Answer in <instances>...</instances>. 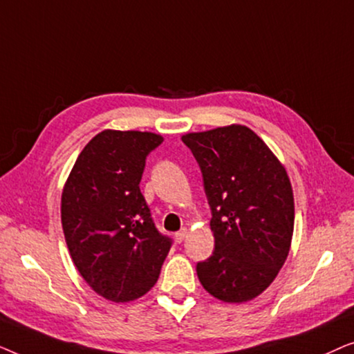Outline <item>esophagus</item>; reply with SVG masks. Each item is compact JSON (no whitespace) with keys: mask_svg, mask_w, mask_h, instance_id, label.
Instances as JSON below:
<instances>
[{"mask_svg":"<svg viewBox=\"0 0 354 354\" xmlns=\"http://www.w3.org/2000/svg\"><path fill=\"white\" fill-rule=\"evenodd\" d=\"M185 236H187V229H182L180 232H177V234L174 235V239H176L177 243H182V241L185 240Z\"/></svg>","mask_w":354,"mask_h":354,"instance_id":"obj_1","label":"esophagus"}]
</instances>
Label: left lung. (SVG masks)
Segmentation results:
<instances>
[{"label":"left lung","mask_w":354,"mask_h":354,"mask_svg":"<svg viewBox=\"0 0 354 354\" xmlns=\"http://www.w3.org/2000/svg\"><path fill=\"white\" fill-rule=\"evenodd\" d=\"M211 207L214 253L196 264L207 293L225 303L264 292L287 259L295 224L287 171L245 125L187 133Z\"/></svg>","instance_id":"8db88e82"}]
</instances>
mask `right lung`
<instances>
[{
	"mask_svg": "<svg viewBox=\"0 0 354 354\" xmlns=\"http://www.w3.org/2000/svg\"><path fill=\"white\" fill-rule=\"evenodd\" d=\"M161 135L103 130L86 143L62 190L66 243L85 282L127 303L158 282L172 240L154 225L140 192L147 156Z\"/></svg>",
	"mask_w": 354,
	"mask_h": 354,
	"instance_id": "1",
	"label": "right lung"
}]
</instances>
